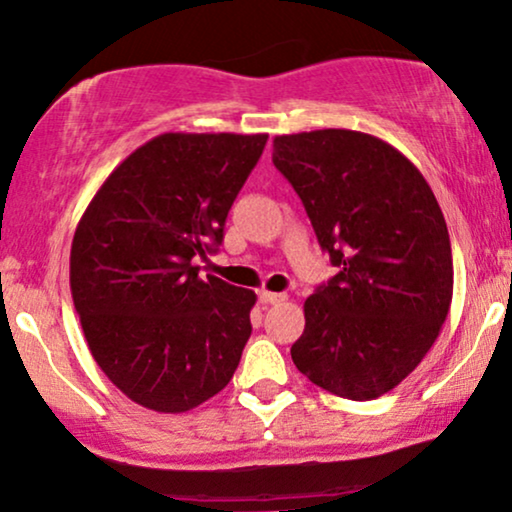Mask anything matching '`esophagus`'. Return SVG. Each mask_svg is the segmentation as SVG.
<instances>
[{"instance_id": "34e87169", "label": "esophagus", "mask_w": 512, "mask_h": 512, "mask_svg": "<svg viewBox=\"0 0 512 512\" xmlns=\"http://www.w3.org/2000/svg\"><path fill=\"white\" fill-rule=\"evenodd\" d=\"M285 299H287L285 292H268V289H263V292H258V301H261L263 306L280 304V301H285Z\"/></svg>"}]
</instances>
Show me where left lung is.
<instances>
[{"instance_id":"obj_1","label":"left lung","mask_w":512,"mask_h":512,"mask_svg":"<svg viewBox=\"0 0 512 512\" xmlns=\"http://www.w3.org/2000/svg\"><path fill=\"white\" fill-rule=\"evenodd\" d=\"M339 273L304 304L292 361L351 401L387 394L418 368L451 308L449 230L418 168L380 137L311 130L273 140Z\"/></svg>"}]
</instances>
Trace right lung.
<instances>
[{"mask_svg": "<svg viewBox=\"0 0 512 512\" xmlns=\"http://www.w3.org/2000/svg\"><path fill=\"white\" fill-rule=\"evenodd\" d=\"M268 135L163 132L118 166L82 213L71 294L104 375L140 406L185 413L235 375L251 289L199 277Z\"/></svg>", "mask_w": 512, "mask_h": 512, "instance_id": "1", "label": "right lung"}]
</instances>
